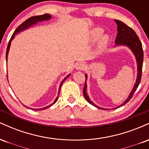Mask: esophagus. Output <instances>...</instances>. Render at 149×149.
<instances>
[{
  "instance_id": "34e87169",
  "label": "esophagus",
  "mask_w": 149,
  "mask_h": 149,
  "mask_svg": "<svg viewBox=\"0 0 149 149\" xmlns=\"http://www.w3.org/2000/svg\"><path fill=\"white\" fill-rule=\"evenodd\" d=\"M76 68L77 70H83L86 68V65L84 62H78L77 63Z\"/></svg>"
}]
</instances>
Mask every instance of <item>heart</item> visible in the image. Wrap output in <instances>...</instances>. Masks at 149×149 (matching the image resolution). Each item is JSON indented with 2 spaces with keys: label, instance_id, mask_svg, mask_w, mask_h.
Wrapping results in <instances>:
<instances>
[{
  "label": "heart",
  "instance_id": "heart-1",
  "mask_svg": "<svg viewBox=\"0 0 149 149\" xmlns=\"http://www.w3.org/2000/svg\"><path fill=\"white\" fill-rule=\"evenodd\" d=\"M103 33V30L102 29L96 28L91 31L90 33V39L92 41H95L97 39L100 38L97 47V52H101L107 47L109 42V36L107 34H104L102 36H100ZM101 37H100V36Z\"/></svg>",
  "mask_w": 149,
  "mask_h": 149
}]
</instances>
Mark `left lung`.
<instances>
[{
    "label": "left lung",
    "instance_id": "left-lung-1",
    "mask_svg": "<svg viewBox=\"0 0 149 149\" xmlns=\"http://www.w3.org/2000/svg\"><path fill=\"white\" fill-rule=\"evenodd\" d=\"M114 21H115L116 24H117L118 30L117 36H116L115 40V46H126V47H127L134 55L136 61V65H137V76H136V82H135L134 87H133L132 90L131 92L130 93L127 100L120 106H118L117 107L114 108V109H118V108L122 107V106L127 104L131 100L135 91H136L138 86H139L141 78V72H142L143 52L141 42L140 41L139 37L137 36L136 33L134 32V31L130 28V27L126 25L123 22H120L117 19H115ZM87 79H88V75L85 74V83L84 85V88H83V95H84L85 100L88 101L90 104L93 105L94 107L98 108V109H102V110L107 109H104L102 107H100L90 100V97H89L88 93H87V88H88V85H87L86 83Z\"/></svg>",
    "mask_w": 149,
    "mask_h": 149
}]
</instances>
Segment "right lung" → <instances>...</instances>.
<instances>
[{"instance_id":"obj_1","label":"right lung","mask_w":149,"mask_h":149,"mask_svg":"<svg viewBox=\"0 0 149 149\" xmlns=\"http://www.w3.org/2000/svg\"><path fill=\"white\" fill-rule=\"evenodd\" d=\"M51 19H52V16H51V15H49V14H45V15H39V16H34V17H31L29 18L28 19H26L24 22H23V23L21 25L19 26L18 28L16 30H15V31L14 32V33L13 34V36H12L11 38H10L9 42H8V47H7V50H6V61H8V53H9V50H10V45H11V42L12 40H13V39L15 38V36L16 35V34H17L19 33H20V32L23 31L24 30H26L28 29L29 28H30V27L33 26V25H36V24L38 23V22H44V21H48V20H50ZM71 76V74L68 75V76H66L65 78L63 79L62 81L61 82L60 85H59V91H58V95L57 97H56V99L54 100V102L52 104H50L49 106H47V107H43V108H41V109H32V108H29L28 107H26V106L24 105V107H26V108H28V109H31V110L33 111H40V110H44V109H47V108H49V107H51V106L53 105V104H54L56 103V102H57L58 98H59V92H60V89H61V85H62L63 83H64V82L65 80H66V78H69V77ZM8 77V76H7Z\"/></svg>"}]
</instances>
